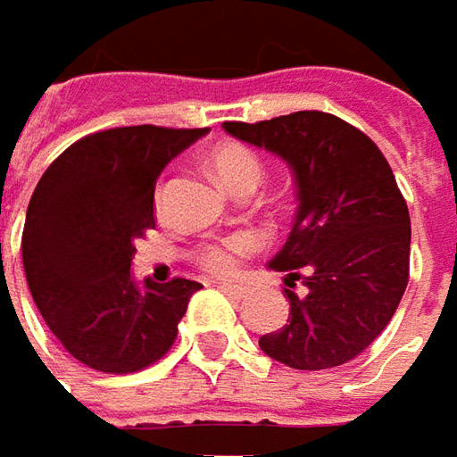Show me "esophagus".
<instances>
[{"label":"esophagus","instance_id":"obj_1","mask_svg":"<svg viewBox=\"0 0 457 457\" xmlns=\"http://www.w3.org/2000/svg\"><path fill=\"white\" fill-rule=\"evenodd\" d=\"M220 290L229 295L232 300H245V297H250V293H253L247 285H237V282H220Z\"/></svg>","mask_w":457,"mask_h":457}]
</instances>
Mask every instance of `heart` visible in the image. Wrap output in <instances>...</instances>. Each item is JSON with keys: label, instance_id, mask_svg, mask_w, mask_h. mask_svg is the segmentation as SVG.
<instances>
[{"label": "heart", "instance_id": "heart-1", "mask_svg": "<svg viewBox=\"0 0 457 457\" xmlns=\"http://www.w3.org/2000/svg\"><path fill=\"white\" fill-rule=\"evenodd\" d=\"M210 164L215 170L217 179L229 189V192H237L242 187H254L260 182L262 175V160L260 154L247 147V145H237V142H228V145H220L210 157ZM164 185L157 187L154 192V215H164ZM260 247V240L254 237L253 232H235L228 237H217V240L200 242L192 247V260L195 265H200L204 272H212V275H229L240 268L242 257L250 254L253 250Z\"/></svg>", "mask_w": 457, "mask_h": 457}]
</instances>
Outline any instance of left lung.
Here are the masks:
<instances>
[{
  "mask_svg": "<svg viewBox=\"0 0 457 457\" xmlns=\"http://www.w3.org/2000/svg\"><path fill=\"white\" fill-rule=\"evenodd\" d=\"M232 137L280 154L297 182L290 237L270 268L287 272V325L260 337L295 370L345 365L387 328L411 278V215L385 154L328 112L225 122ZM308 290L294 293V280Z\"/></svg>",
  "mask_w": 457,
  "mask_h": 457,
  "instance_id": "1",
  "label": "left lung"
}]
</instances>
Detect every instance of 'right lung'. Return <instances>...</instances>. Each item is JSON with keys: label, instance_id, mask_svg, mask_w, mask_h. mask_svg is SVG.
<instances>
[{"label": "right lung", "instance_id": "obj_1", "mask_svg": "<svg viewBox=\"0 0 457 457\" xmlns=\"http://www.w3.org/2000/svg\"><path fill=\"white\" fill-rule=\"evenodd\" d=\"M204 129L114 127L77 139L34 187L21 232L24 275L49 330L87 368H150L175 345L203 285L132 280L135 242L154 229V182Z\"/></svg>", "mask_w": 457, "mask_h": 457}]
</instances>
